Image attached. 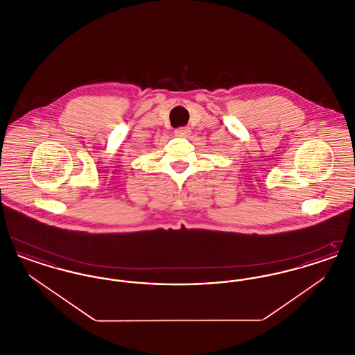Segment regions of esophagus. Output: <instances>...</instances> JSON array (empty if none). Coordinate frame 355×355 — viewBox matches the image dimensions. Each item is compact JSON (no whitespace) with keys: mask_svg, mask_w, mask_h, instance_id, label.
I'll use <instances>...</instances> for the list:
<instances>
[{"mask_svg":"<svg viewBox=\"0 0 355 355\" xmlns=\"http://www.w3.org/2000/svg\"><path fill=\"white\" fill-rule=\"evenodd\" d=\"M191 133V129L189 126H182V128H177L174 130V135H178V137H187Z\"/></svg>","mask_w":355,"mask_h":355,"instance_id":"1","label":"esophagus"}]
</instances>
